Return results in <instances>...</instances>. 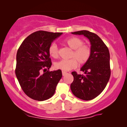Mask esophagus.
<instances>
[{
    "label": "esophagus",
    "instance_id": "esophagus-1",
    "mask_svg": "<svg viewBox=\"0 0 127 127\" xmlns=\"http://www.w3.org/2000/svg\"><path fill=\"white\" fill-rule=\"evenodd\" d=\"M67 74V73L65 72H64V71H63V72H62V75H63V76H65V75H66Z\"/></svg>",
    "mask_w": 127,
    "mask_h": 127
}]
</instances>
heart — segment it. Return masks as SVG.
Here are the masks:
<instances>
[{
	"label": "heart",
	"instance_id": "1",
	"mask_svg": "<svg viewBox=\"0 0 127 127\" xmlns=\"http://www.w3.org/2000/svg\"><path fill=\"white\" fill-rule=\"evenodd\" d=\"M64 42L69 48L73 49L69 60H62L55 62L54 67L57 69L63 71H68L75 68L78 65L84 64L90 59L91 50L88 45H84V41L79 37H72L65 40ZM49 55L56 59L59 57V48L55 43L49 45L48 48Z\"/></svg>",
	"mask_w": 127,
	"mask_h": 127
}]
</instances>
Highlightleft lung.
I'll return each instance as SVG.
<instances>
[{
	"instance_id": "8db88e82",
	"label": "left lung",
	"mask_w": 127,
	"mask_h": 127,
	"mask_svg": "<svg viewBox=\"0 0 127 127\" xmlns=\"http://www.w3.org/2000/svg\"><path fill=\"white\" fill-rule=\"evenodd\" d=\"M73 34L84 35L91 43L90 59L81 70L84 75L72 72L74 80L70 85L72 93L83 100H91L104 90L110 76V54L109 49L98 35L87 30L72 32Z\"/></svg>"
}]
</instances>
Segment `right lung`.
Here are the masks:
<instances>
[{"instance_id":"add662e5","label":"right lung","mask_w":127,"mask_h":127,"mask_svg":"<svg viewBox=\"0 0 127 127\" xmlns=\"http://www.w3.org/2000/svg\"><path fill=\"white\" fill-rule=\"evenodd\" d=\"M62 34L41 30L34 32L24 39L18 49L16 76L24 93L33 100L44 101L51 98L62 78L61 70H48L52 65L49 45Z\"/></svg>"}]
</instances>
